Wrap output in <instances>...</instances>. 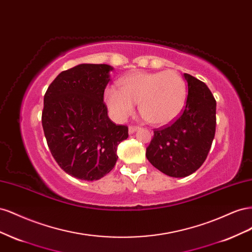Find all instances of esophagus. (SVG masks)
I'll use <instances>...</instances> for the list:
<instances>
[{
  "instance_id": "1",
  "label": "esophagus",
  "mask_w": 252,
  "mask_h": 252,
  "mask_svg": "<svg viewBox=\"0 0 252 252\" xmlns=\"http://www.w3.org/2000/svg\"><path fill=\"white\" fill-rule=\"evenodd\" d=\"M140 127L139 126H129V129H128V131H129V133L130 134H132V133H134L136 130H138Z\"/></svg>"
}]
</instances>
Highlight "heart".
Listing matches in <instances>:
<instances>
[{"instance_id":"b5f03b06","label":"heart","mask_w":252,"mask_h":252,"mask_svg":"<svg viewBox=\"0 0 252 252\" xmlns=\"http://www.w3.org/2000/svg\"><path fill=\"white\" fill-rule=\"evenodd\" d=\"M186 84L173 70L134 72L120 81V89L105 90V103L112 118L122 122L134 110L154 125H167L182 113L186 103Z\"/></svg>"}]
</instances>
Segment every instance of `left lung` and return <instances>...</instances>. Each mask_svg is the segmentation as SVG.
I'll return each instance as SVG.
<instances>
[{"mask_svg": "<svg viewBox=\"0 0 252 252\" xmlns=\"http://www.w3.org/2000/svg\"><path fill=\"white\" fill-rule=\"evenodd\" d=\"M188 84L185 109L172 124L155 129L146 158L157 169L184 178L200 168L216 133L217 102L205 83L184 73Z\"/></svg>", "mask_w": 252, "mask_h": 252, "instance_id": "left-lung-1", "label": "left lung"}]
</instances>
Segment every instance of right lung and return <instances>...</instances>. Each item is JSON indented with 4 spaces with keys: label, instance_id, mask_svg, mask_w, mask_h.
<instances>
[{
    "label": "right lung",
    "instance_id": "add662e5",
    "mask_svg": "<svg viewBox=\"0 0 252 252\" xmlns=\"http://www.w3.org/2000/svg\"><path fill=\"white\" fill-rule=\"evenodd\" d=\"M113 70L106 64H80L61 72L44 95L42 125L52 157L66 173L96 181L117 163L118 145L128 127L108 118L104 91Z\"/></svg>",
    "mask_w": 252,
    "mask_h": 252
}]
</instances>
